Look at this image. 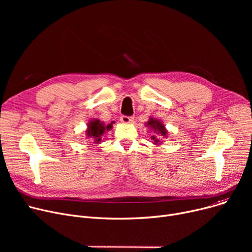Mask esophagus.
<instances>
[{
    "mask_svg": "<svg viewBox=\"0 0 252 252\" xmlns=\"http://www.w3.org/2000/svg\"><path fill=\"white\" fill-rule=\"evenodd\" d=\"M119 121H121L124 124H130V123H133L134 117L133 116H127V115H122L121 118H119Z\"/></svg>",
    "mask_w": 252,
    "mask_h": 252,
    "instance_id": "obj_1",
    "label": "esophagus"
}]
</instances>
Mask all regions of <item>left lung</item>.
Wrapping results in <instances>:
<instances>
[{"instance_id":"1","label":"left lung","mask_w":252,"mask_h":252,"mask_svg":"<svg viewBox=\"0 0 252 252\" xmlns=\"http://www.w3.org/2000/svg\"><path fill=\"white\" fill-rule=\"evenodd\" d=\"M147 126H148L150 128H152L154 131H156L157 134H159V135L164 136V137L166 136V133H167V131L165 130L164 126L162 125V123H161V122H159V121H156V119L151 118L150 121L148 122ZM151 139L154 141V143H158V142H159V140H158V139L156 138V136H151Z\"/></svg>"}]
</instances>
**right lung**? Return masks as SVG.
Instances as JSON below:
<instances>
[{
	"mask_svg": "<svg viewBox=\"0 0 252 252\" xmlns=\"http://www.w3.org/2000/svg\"><path fill=\"white\" fill-rule=\"evenodd\" d=\"M112 124L113 123L105 126L104 124L98 121V119H96V121H92L91 123H89V129L87 130V136H89L90 138H94L95 142H100L105 129H110Z\"/></svg>",
	"mask_w": 252,
	"mask_h": 252,
	"instance_id": "right-lung-1",
	"label": "right lung"
}]
</instances>
